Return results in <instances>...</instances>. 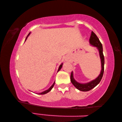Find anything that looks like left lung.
Wrapping results in <instances>:
<instances>
[{
  "label": "left lung",
  "mask_w": 122,
  "mask_h": 122,
  "mask_svg": "<svg viewBox=\"0 0 122 122\" xmlns=\"http://www.w3.org/2000/svg\"><path fill=\"white\" fill-rule=\"evenodd\" d=\"M89 43L90 45L95 47L98 49L99 54L101 59V73L99 74L98 77H97L95 79L91 81L86 83H79L76 81L75 78H74L73 72L72 71L71 75V81L72 84L77 88L78 90L82 92H88L92 89L95 87L97 84L100 83L101 79L103 77V73H104V57L103 54V47L100 40L97 36L93 32H92L91 36L89 39Z\"/></svg>",
  "instance_id": "obj_1"
}]
</instances>
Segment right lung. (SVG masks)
Instances as JSON below:
<instances>
[{"mask_svg": "<svg viewBox=\"0 0 122 122\" xmlns=\"http://www.w3.org/2000/svg\"><path fill=\"white\" fill-rule=\"evenodd\" d=\"M30 33H29V34H28V36H27L26 38V39H25V41L27 40V39L28 36H30ZM62 65H63V63H61V65H60L59 67V69H58V71H57V72H58V71H60V69H61V68L62 67ZM54 84H55V82H54L53 84H52V85H51V86L50 88H49L48 89H47V90H45V91H44V92H41V93H38V94H39V95H44V94H47V93H48V92H50V91L51 90V89H52V88H53L54 86Z\"/></svg>", "mask_w": 122, "mask_h": 122, "instance_id": "add662e5", "label": "right lung"}]
</instances>
